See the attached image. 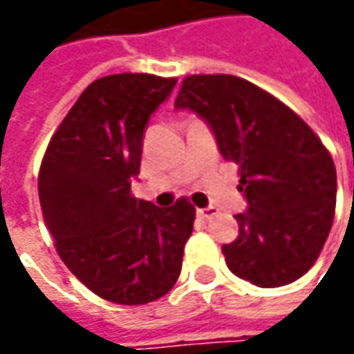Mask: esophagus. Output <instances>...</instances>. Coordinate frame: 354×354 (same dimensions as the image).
Returning a JSON list of instances; mask_svg holds the SVG:
<instances>
[{
  "instance_id": "esophagus-1",
  "label": "esophagus",
  "mask_w": 354,
  "mask_h": 354,
  "mask_svg": "<svg viewBox=\"0 0 354 354\" xmlns=\"http://www.w3.org/2000/svg\"><path fill=\"white\" fill-rule=\"evenodd\" d=\"M218 214V209H214V207H207V209H198L197 216L198 218H205V221H211Z\"/></svg>"
}]
</instances>
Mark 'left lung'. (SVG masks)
<instances>
[{
  "mask_svg": "<svg viewBox=\"0 0 354 354\" xmlns=\"http://www.w3.org/2000/svg\"><path fill=\"white\" fill-rule=\"evenodd\" d=\"M214 133L234 161L248 209L238 238L223 246L226 266L258 288H279L315 264L335 216L337 171L325 145L278 98L232 75L187 76L175 100Z\"/></svg>",
  "mask_w": 354,
  "mask_h": 354,
  "instance_id": "8db88e82",
  "label": "left lung"
}]
</instances>
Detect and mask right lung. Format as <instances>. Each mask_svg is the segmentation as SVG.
Wrapping results in <instances>:
<instances>
[{
  "label": "right lung",
  "mask_w": 354,
  "mask_h": 354,
  "mask_svg": "<svg viewBox=\"0 0 354 354\" xmlns=\"http://www.w3.org/2000/svg\"><path fill=\"white\" fill-rule=\"evenodd\" d=\"M177 78H98L50 138L39 171L41 209L66 268L90 292L120 306H143L181 274L195 207L179 198L159 209L131 197L147 122Z\"/></svg>",
  "instance_id": "right-lung-1"
}]
</instances>
